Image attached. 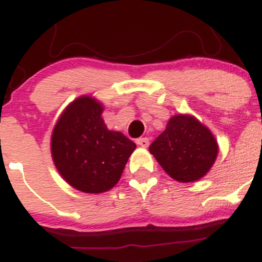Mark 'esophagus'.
Here are the masks:
<instances>
[{
  "mask_svg": "<svg viewBox=\"0 0 262 262\" xmlns=\"http://www.w3.org/2000/svg\"><path fill=\"white\" fill-rule=\"evenodd\" d=\"M136 144L140 145V147H143V148H147L148 145H149V139H148V138H139L138 140H136Z\"/></svg>",
  "mask_w": 262,
  "mask_h": 262,
  "instance_id": "obj_1",
  "label": "esophagus"
}]
</instances>
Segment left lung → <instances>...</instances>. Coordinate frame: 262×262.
I'll use <instances>...</instances> for the list:
<instances>
[{"mask_svg": "<svg viewBox=\"0 0 262 262\" xmlns=\"http://www.w3.org/2000/svg\"><path fill=\"white\" fill-rule=\"evenodd\" d=\"M217 143L207 127L191 115L169 119L164 133L149 145V152L173 180L194 182L211 169Z\"/></svg>", "mask_w": 262, "mask_h": 262, "instance_id": "left-lung-1", "label": "left lung"}]
</instances>
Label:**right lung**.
<instances>
[{"mask_svg": "<svg viewBox=\"0 0 262 262\" xmlns=\"http://www.w3.org/2000/svg\"><path fill=\"white\" fill-rule=\"evenodd\" d=\"M102 111L97 99L78 97L62 111L51 138L56 169L71 186L84 193L113 189L136 148L122 133L107 129Z\"/></svg>", "mask_w": 262, "mask_h": 262, "instance_id": "add662e5", "label": "right lung"}]
</instances>
